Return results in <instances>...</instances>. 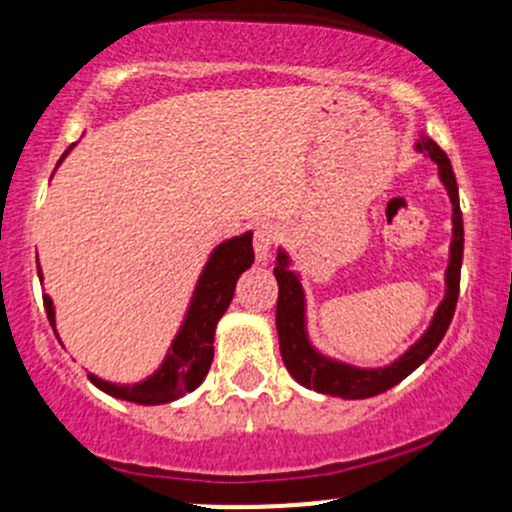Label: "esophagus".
Instances as JSON below:
<instances>
[{"instance_id": "1", "label": "esophagus", "mask_w": 512, "mask_h": 512, "mask_svg": "<svg viewBox=\"0 0 512 512\" xmlns=\"http://www.w3.org/2000/svg\"><path fill=\"white\" fill-rule=\"evenodd\" d=\"M276 236H279V231H276V226H272V223H260V226L255 228L252 245H255L257 260L260 262L269 260V252H272V245L276 243Z\"/></svg>"}]
</instances>
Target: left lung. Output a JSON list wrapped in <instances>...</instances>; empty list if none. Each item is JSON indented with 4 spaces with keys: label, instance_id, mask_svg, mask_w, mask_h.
<instances>
[{
    "label": "left lung",
    "instance_id": "1",
    "mask_svg": "<svg viewBox=\"0 0 512 512\" xmlns=\"http://www.w3.org/2000/svg\"><path fill=\"white\" fill-rule=\"evenodd\" d=\"M416 149L426 151L440 168V180L448 187V195L452 202V245H450V264L448 274H445V284H448V293L445 301L440 303L433 317L431 327L424 337L419 339L399 361L387 368L378 370H363L346 366V363H337L332 358L320 356L313 346L308 344L305 337V303H303V289L298 276L291 272L286 264L289 257L284 252L276 255L274 276L279 284V298H276V330H279V349L281 358H284L286 368L293 378L303 387L322 392V395L344 397V399H363L380 395V392L390 390L399 380H404L411 370H416L428 356L436 351L440 339L448 332L452 315H455L457 296H460V269H462V250H464V226H462V209H460V195H457V180L452 173L450 158L445 151L433 142L431 137H421Z\"/></svg>",
    "mask_w": 512,
    "mask_h": 512
}]
</instances>
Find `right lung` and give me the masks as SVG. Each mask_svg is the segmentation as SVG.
<instances>
[{
  "label": "right lung",
  "instance_id": "obj_1",
  "mask_svg": "<svg viewBox=\"0 0 512 512\" xmlns=\"http://www.w3.org/2000/svg\"><path fill=\"white\" fill-rule=\"evenodd\" d=\"M252 262H255L252 233H243V236L221 243L211 252L207 267L199 276L190 313H187L185 325L170 346V354L163 361V366L151 378L137 385H113L96 378V375H88L91 383L108 395L137 404H166L182 397L185 392L195 390L204 380V375L209 373L211 358H214L216 322L221 320V315L233 301L238 276L245 269H250ZM43 303L52 330H55V308H52L50 296H43Z\"/></svg>",
  "mask_w": 512,
  "mask_h": 512
}]
</instances>
